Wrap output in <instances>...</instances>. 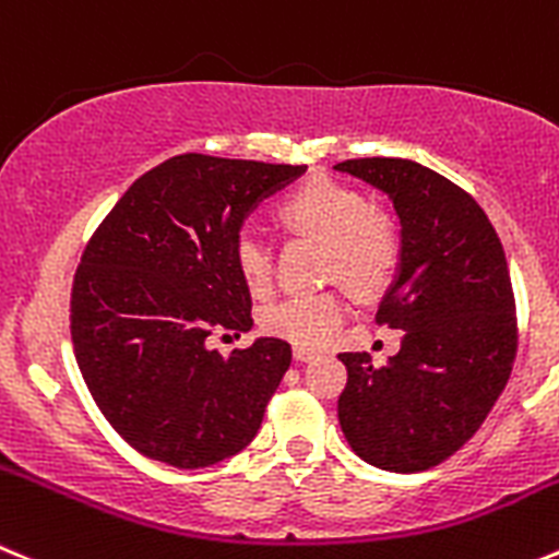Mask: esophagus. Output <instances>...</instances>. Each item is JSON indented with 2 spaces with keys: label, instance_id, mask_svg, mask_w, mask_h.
Wrapping results in <instances>:
<instances>
[{
  "label": "esophagus",
  "instance_id": "obj_1",
  "mask_svg": "<svg viewBox=\"0 0 559 559\" xmlns=\"http://www.w3.org/2000/svg\"><path fill=\"white\" fill-rule=\"evenodd\" d=\"M294 356H296V359H299V362H310V359H316V356H318V350L301 348V345H296Z\"/></svg>",
  "mask_w": 559,
  "mask_h": 559
}]
</instances>
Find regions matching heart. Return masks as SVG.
<instances>
[{
	"mask_svg": "<svg viewBox=\"0 0 559 559\" xmlns=\"http://www.w3.org/2000/svg\"><path fill=\"white\" fill-rule=\"evenodd\" d=\"M280 219L288 230L326 241V274L343 280L356 294H381L403 260L401 225L386 211L373 209L365 191L312 175L290 189L280 203ZM233 260L243 285L265 296L274 285V252L252 227H243L233 243ZM348 301L337 290L290 296L265 307L263 329L301 348H321L343 323Z\"/></svg>",
	"mask_w": 559,
	"mask_h": 559,
	"instance_id": "heart-1",
	"label": "heart"
}]
</instances>
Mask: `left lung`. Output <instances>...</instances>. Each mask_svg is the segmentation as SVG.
<instances>
[{"label":"left lung","mask_w":559,"mask_h":559,"mask_svg":"<svg viewBox=\"0 0 559 559\" xmlns=\"http://www.w3.org/2000/svg\"><path fill=\"white\" fill-rule=\"evenodd\" d=\"M392 200L403 260L376 321L401 329L384 368L340 354L337 401L350 450L386 472H425L464 448L510 379L519 345L508 260L486 211L461 186L408 158L334 164Z\"/></svg>","instance_id":"obj_1"}]
</instances>
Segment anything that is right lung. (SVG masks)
I'll return each instance as SVG.
<instances>
[{
	"label": "right lung",
	"instance_id": "obj_1",
	"mask_svg": "<svg viewBox=\"0 0 559 559\" xmlns=\"http://www.w3.org/2000/svg\"><path fill=\"white\" fill-rule=\"evenodd\" d=\"M307 167L183 153L129 186L73 276L71 340L90 395L136 453L200 469L241 453L290 368L258 337L222 356L211 332L252 329L233 260L243 219Z\"/></svg>",
	"mask_w": 559,
	"mask_h": 559
}]
</instances>
